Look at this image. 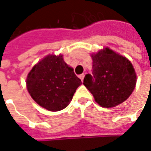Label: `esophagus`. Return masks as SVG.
Listing matches in <instances>:
<instances>
[{
    "label": "esophagus",
    "mask_w": 151,
    "mask_h": 151,
    "mask_svg": "<svg viewBox=\"0 0 151 151\" xmlns=\"http://www.w3.org/2000/svg\"><path fill=\"white\" fill-rule=\"evenodd\" d=\"M84 74H83H83H81V75H79V78H80V79L82 81L83 80V78H84Z\"/></svg>",
    "instance_id": "obj_1"
}]
</instances>
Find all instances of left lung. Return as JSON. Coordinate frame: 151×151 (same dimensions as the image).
<instances>
[{"mask_svg": "<svg viewBox=\"0 0 151 151\" xmlns=\"http://www.w3.org/2000/svg\"><path fill=\"white\" fill-rule=\"evenodd\" d=\"M93 74H87L83 84L102 107L112 108L125 101L136 84V74L129 60L105 48L92 54Z\"/></svg>", "mask_w": 151, "mask_h": 151, "instance_id": "left-lung-1", "label": "left lung"}]
</instances>
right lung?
<instances>
[{"label":"right lung","instance_id":"add662e5","mask_svg":"<svg viewBox=\"0 0 151 151\" xmlns=\"http://www.w3.org/2000/svg\"><path fill=\"white\" fill-rule=\"evenodd\" d=\"M82 84L63 56L49 55L34 66L27 78L32 98L49 111H59L69 104Z\"/></svg>","mask_w":151,"mask_h":151}]
</instances>
